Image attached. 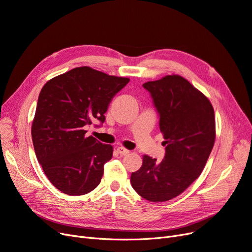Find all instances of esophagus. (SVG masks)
Here are the masks:
<instances>
[{"label":"esophagus","mask_w":252,"mask_h":252,"mask_svg":"<svg viewBox=\"0 0 252 252\" xmlns=\"http://www.w3.org/2000/svg\"><path fill=\"white\" fill-rule=\"evenodd\" d=\"M117 152H118L119 155H121V156H126V155H127V154L129 153L128 150H126V148H125V147H123V146L117 147Z\"/></svg>","instance_id":"obj_1"}]
</instances>
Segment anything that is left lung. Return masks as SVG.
I'll use <instances>...</instances> for the list:
<instances>
[{"instance_id":"1","label":"left lung","mask_w":252,"mask_h":252,"mask_svg":"<svg viewBox=\"0 0 252 252\" xmlns=\"http://www.w3.org/2000/svg\"><path fill=\"white\" fill-rule=\"evenodd\" d=\"M142 86L159 114L166 147L161 162L143 156L131 184L141 197L162 202L183 193L200 175L215 142V114L210 100L181 76Z\"/></svg>"}]
</instances>
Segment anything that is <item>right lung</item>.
Masks as SVG:
<instances>
[{"mask_svg": "<svg viewBox=\"0 0 252 252\" xmlns=\"http://www.w3.org/2000/svg\"><path fill=\"white\" fill-rule=\"evenodd\" d=\"M129 82L88 66L76 67L45 83L34 120L35 154L50 182L67 195H83L100 183L113 147L87 137L85 126L105 121L111 100Z\"/></svg>", "mask_w": 252, "mask_h": 252, "instance_id": "add662e5", "label": "right lung"}]
</instances>
